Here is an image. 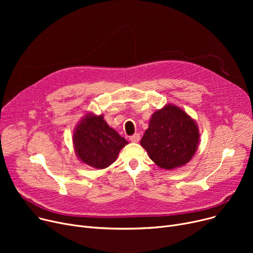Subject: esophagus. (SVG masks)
Returning a JSON list of instances; mask_svg holds the SVG:
<instances>
[{
	"mask_svg": "<svg viewBox=\"0 0 253 253\" xmlns=\"http://www.w3.org/2000/svg\"><path fill=\"white\" fill-rule=\"evenodd\" d=\"M139 140H140V134H138V133H135V134L130 136V141H132V142H138Z\"/></svg>",
	"mask_w": 253,
	"mask_h": 253,
	"instance_id": "34e87169",
	"label": "esophagus"
}]
</instances>
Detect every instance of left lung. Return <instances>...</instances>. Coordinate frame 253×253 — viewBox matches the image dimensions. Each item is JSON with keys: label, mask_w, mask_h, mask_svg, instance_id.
<instances>
[{"label": "left lung", "mask_w": 253, "mask_h": 253, "mask_svg": "<svg viewBox=\"0 0 253 253\" xmlns=\"http://www.w3.org/2000/svg\"><path fill=\"white\" fill-rule=\"evenodd\" d=\"M199 139L195 120L177 105L168 103L152 115L140 145L157 166L171 170L192 160Z\"/></svg>", "instance_id": "left-lung-1"}]
</instances>
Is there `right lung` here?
Masks as SVG:
<instances>
[{
    "label": "right lung",
    "mask_w": 253,
    "mask_h": 253,
    "mask_svg": "<svg viewBox=\"0 0 253 253\" xmlns=\"http://www.w3.org/2000/svg\"><path fill=\"white\" fill-rule=\"evenodd\" d=\"M73 143L80 161L96 169L113 164L128 141L104 121L103 115L86 114L76 126Z\"/></svg>",
    "instance_id": "add662e5"
}]
</instances>
